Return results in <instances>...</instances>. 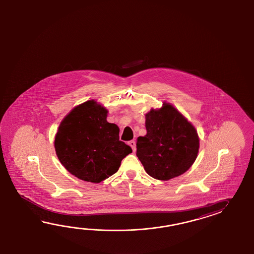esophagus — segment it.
I'll return each instance as SVG.
<instances>
[{
	"label": "esophagus",
	"instance_id": "obj_1",
	"mask_svg": "<svg viewBox=\"0 0 254 254\" xmlns=\"http://www.w3.org/2000/svg\"><path fill=\"white\" fill-rule=\"evenodd\" d=\"M128 144L131 147L132 151L134 152V151H136V143H135L134 140H129V142H128Z\"/></svg>",
	"mask_w": 254,
	"mask_h": 254
}]
</instances>
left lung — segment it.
I'll return each instance as SVG.
<instances>
[{
    "label": "left lung",
    "mask_w": 254,
    "mask_h": 254,
    "mask_svg": "<svg viewBox=\"0 0 254 254\" xmlns=\"http://www.w3.org/2000/svg\"><path fill=\"white\" fill-rule=\"evenodd\" d=\"M145 136L136 143V155L146 173L161 181L180 176L193 164L199 136L193 125L173 105L164 103L145 114Z\"/></svg>",
    "instance_id": "obj_1"
}]
</instances>
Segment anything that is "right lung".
Listing matches in <instances>:
<instances>
[{
    "instance_id": "add662e5",
    "label": "right lung",
    "mask_w": 254,
    "mask_h": 254,
    "mask_svg": "<svg viewBox=\"0 0 254 254\" xmlns=\"http://www.w3.org/2000/svg\"><path fill=\"white\" fill-rule=\"evenodd\" d=\"M108 111L88 101L65 116L55 136L61 163L77 178L99 184L119 170L131 148L119 140V127L107 122Z\"/></svg>"
}]
</instances>
